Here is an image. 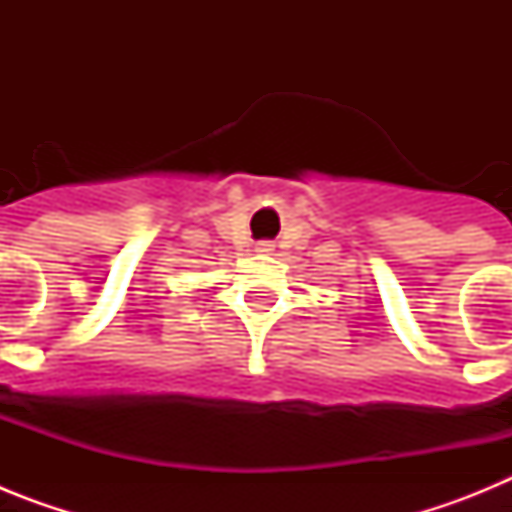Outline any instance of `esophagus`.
Listing matches in <instances>:
<instances>
[{"instance_id":"1","label":"esophagus","mask_w":512,"mask_h":512,"mask_svg":"<svg viewBox=\"0 0 512 512\" xmlns=\"http://www.w3.org/2000/svg\"><path fill=\"white\" fill-rule=\"evenodd\" d=\"M256 251H259V253H274V243L259 241V243H256Z\"/></svg>"}]
</instances>
